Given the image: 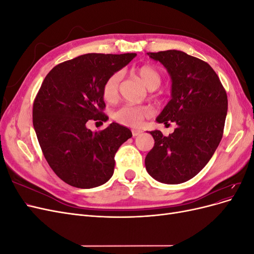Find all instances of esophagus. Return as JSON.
<instances>
[{
	"label": "esophagus",
	"mask_w": 254,
	"mask_h": 254,
	"mask_svg": "<svg viewBox=\"0 0 254 254\" xmlns=\"http://www.w3.org/2000/svg\"><path fill=\"white\" fill-rule=\"evenodd\" d=\"M142 132H143L142 130H139V129H132V135H133V136L140 135Z\"/></svg>",
	"instance_id": "34e87169"
}]
</instances>
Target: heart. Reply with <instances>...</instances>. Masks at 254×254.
I'll return each mask as SVG.
<instances>
[{"mask_svg": "<svg viewBox=\"0 0 254 254\" xmlns=\"http://www.w3.org/2000/svg\"><path fill=\"white\" fill-rule=\"evenodd\" d=\"M136 74L139 75L142 82L149 90H156L162 83V75L152 65L145 64L139 66L136 68ZM121 79V72H115L105 80L103 86V96L107 102H114L118 98ZM150 114L151 110L147 107L127 104L114 111L113 119L122 125L136 127L141 124L144 119L148 118Z\"/></svg>", "mask_w": 254, "mask_h": 254, "instance_id": "obj_1", "label": "heart"}]
</instances>
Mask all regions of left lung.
<instances>
[{
    "mask_svg": "<svg viewBox=\"0 0 254 254\" xmlns=\"http://www.w3.org/2000/svg\"><path fill=\"white\" fill-rule=\"evenodd\" d=\"M147 55L162 64L172 78V99L157 122L176 123L177 128L168 136L160 130L149 132L155 145L145 158L146 171L159 182L179 184L200 172L218 147L228 97L205 61L176 50Z\"/></svg>",
    "mask_w": 254,
    "mask_h": 254,
    "instance_id": "left-lung-1",
    "label": "left lung"
}]
</instances>
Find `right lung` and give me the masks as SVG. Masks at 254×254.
<instances>
[{
	"label": "right lung",
	"instance_id": "obj_1",
	"mask_svg": "<svg viewBox=\"0 0 254 254\" xmlns=\"http://www.w3.org/2000/svg\"><path fill=\"white\" fill-rule=\"evenodd\" d=\"M135 56L86 54L57 64L45 76L34 102L33 124L45 160L72 187L92 189L108 181L115 153L132 136L118 123L93 132L87 122L108 118L103 113L104 82Z\"/></svg>",
	"mask_w": 254,
	"mask_h": 254
}]
</instances>
